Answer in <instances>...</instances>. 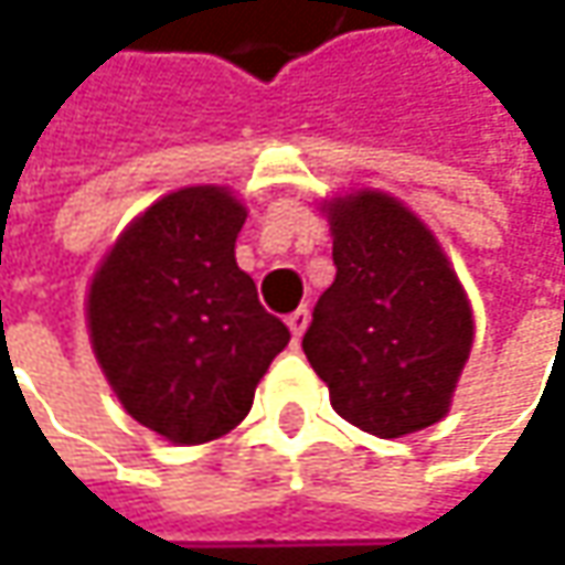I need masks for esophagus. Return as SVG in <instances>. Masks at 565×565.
Wrapping results in <instances>:
<instances>
[{
    "label": "esophagus",
    "instance_id": "obj_1",
    "mask_svg": "<svg viewBox=\"0 0 565 565\" xmlns=\"http://www.w3.org/2000/svg\"><path fill=\"white\" fill-rule=\"evenodd\" d=\"M308 317H311V311H308V308H298V311H292V315L286 317V323H289V330H292L295 342H298V339H301V333L308 330Z\"/></svg>",
    "mask_w": 565,
    "mask_h": 565
}]
</instances>
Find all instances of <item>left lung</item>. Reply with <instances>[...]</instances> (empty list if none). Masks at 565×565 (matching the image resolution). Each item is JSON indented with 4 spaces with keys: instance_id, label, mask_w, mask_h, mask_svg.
<instances>
[{
    "instance_id": "obj_1",
    "label": "left lung",
    "mask_w": 565,
    "mask_h": 565,
    "mask_svg": "<svg viewBox=\"0 0 565 565\" xmlns=\"http://www.w3.org/2000/svg\"><path fill=\"white\" fill-rule=\"evenodd\" d=\"M337 279L301 349L345 422L374 437L437 424L471 352V308L430 228L383 191L327 204Z\"/></svg>"
}]
</instances>
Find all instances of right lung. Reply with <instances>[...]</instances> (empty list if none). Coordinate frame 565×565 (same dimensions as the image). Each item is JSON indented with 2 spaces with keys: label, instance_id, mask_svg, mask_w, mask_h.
Returning a JSON list of instances; mask_svg holds the SVG:
<instances>
[{
  "label": "right lung",
  "instance_id": "add662e5",
  "mask_svg": "<svg viewBox=\"0 0 565 565\" xmlns=\"http://www.w3.org/2000/svg\"><path fill=\"white\" fill-rule=\"evenodd\" d=\"M245 216L226 188L172 191L121 232L90 282L103 374L125 412L172 444L228 434L289 345V327L235 264Z\"/></svg>",
  "mask_w": 565,
  "mask_h": 565
}]
</instances>
